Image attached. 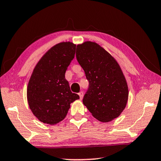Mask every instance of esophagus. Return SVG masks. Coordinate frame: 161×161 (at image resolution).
Listing matches in <instances>:
<instances>
[{"label": "esophagus", "instance_id": "esophagus-1", "mask_svg": "<svg viewBox=\"0 0 161 161\" xmlns=\"http://www.w3.org/2000/svg\"><path fill=\"white\" fill-rule=\"evenodd\" d=\"M79 96H80V99H82V98L84 97V92H80V93H79Z\"/></svg>", "mask_w": 161, "mask_h": 161}]
</instances>
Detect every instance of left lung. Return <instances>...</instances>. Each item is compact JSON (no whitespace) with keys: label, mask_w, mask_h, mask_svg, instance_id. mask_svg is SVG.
<instances>
[{"label":"left lung","mask_w":161,"mask_h":161,"mask_svg":"<svg viewBox=\"0 0 161 161\" xmlns=\"http://www.w3.org/2000/svg\"><path fill=\"white\" fill-rule=\"evenodd\" d=\"M76 58L89 81L84 104L100 121L117 118L126 107L129 97L126 79L119 64L104 49L90 41L77 46Z\"/></svg>","instance_id":"1"}]
</instances>
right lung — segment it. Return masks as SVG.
<instances>
[{
	"label": "right lung",
	"instance_id": "1",
	"mask_svg": "<svg viewBox=\"0 0 161 161\" xmlns=\"http://www.w3.org/2000/svg\"><path fill=\"white\" fill-rule=\"evenodd\" d=\"M76 45L60 42L38 62L30 79L27 97L30 108L40 121L55 124L62 121L70 103L80 99L72 93L65 72L75 58Z\"/></svg>",
	"mask_w": 161,
	"mask_h": 161
}]
</instances>
